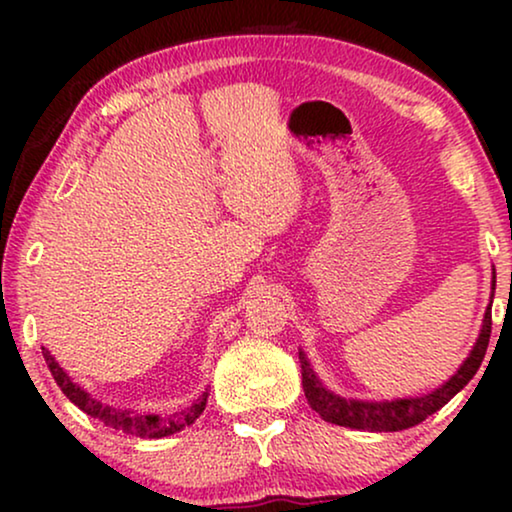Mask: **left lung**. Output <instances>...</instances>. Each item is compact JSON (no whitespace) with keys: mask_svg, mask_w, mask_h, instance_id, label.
<instances>
[{"mask_svg":"<svg viewBox=\"0 0 512 512\" xmlns=\"http://www.w3.org/2000/svg\"><path fill=\"white\" fill-rule=\"evenodd\" d=\"M496 286V275L492 282V289ZM489 335H492V300L485 310V319H482V328L478 335V342L468 354V359L461 363V368L447 380L443 387H438L431 394L417 396V398H396V401H356V398H342L333 394L331 389L324 387L321 380L314 373L310 361H307L305 352H298L300 368H303V389L310 408L321 415L326 422L349 426V429L359 431H403L410 426H417L424 422L426 417L443 408L454 394H459L473 375L478 373L482 359H485Z\"/></svg>","mask_w":512,"mask_h":512,"instance_id":"1","label":"left lung"}]
</instances>
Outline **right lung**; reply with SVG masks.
Here are the masks:
<instances>
[{"label": "right lung", "mask_w": 512, "mask_h": 512, "mask_svg": "<svg viewBox=\"0 0 512 512\" xmlns=\"http://www.w3.org/2000/svg\"><path fill=\"white\" fill-rule=\"evenodd\" d=\"M41 354H44L46 366H48V370H51L53 380L58 382L62 394H65L69 401L76 405V408H81L90 417L100 419V422L111 426V429L130 433V436H137V438L172 436V433H177L181 429H186V426H191L195 419L202 415V410H205V405H207L209 394L205 391V394H202L195 403L188 405V408L172 412V415H167V417L135 415L132 410H121V408H114V405L100 403L97 398L90 396L88 391H83L79 384L72 382V377H69L65 370L58 366V361L53 359L51 352H48L46 347H41Z\"/></svg>", "instance_id": "right-lung-1"}]
</instances>
